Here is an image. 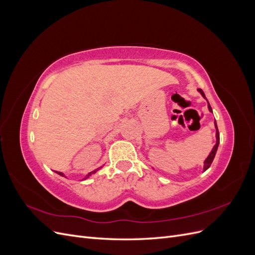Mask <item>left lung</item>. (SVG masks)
Masks as SVG:
<instances>
[{
	"mask_svg": "<svg viewBox=\"0 0 255 255\" xmlns=\"http://www.w3.org/2000/svg\"><path fill=\"white\" fill-rule=\"evenodd\" d=\"M198 91L200 92V94H201V96H202V97H203V98L206 100V101H207V99L205 98V95H204L203 90H202V89H198ZM207 107H208V111H210L211 113H213V110H212V107H211L210 103H208V101H207ZM214 125H215V128H216V143H215V145L213 146V149H212L211 153L208 154V156H207V157L205 158V160H204V163H203V172H204L205 170H207V169L210 168L211 164L213 163L214 157H215V155H216V152H217L218 145H219V142H220L219 130H218V128H217V123H216V120H215V122H214Z\"/></svg>",
	"mask_w": 255,
	"mask_h": 255,
	"instance_id": "1",
	"label": "left lung"
}]
</instances>
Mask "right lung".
Segmentation results:
<instances>
[{
  "instance_id": "add662e5",
  "label": "right lung",
  "mask_w": 255,
  "mask_h": 255,
  "mask_svg": "<svg viewBox=\"0 0 255 255\" xmlns=\"http://www.w3.org/2000/svg\"><path fill=\"white\" fill-rule=\"evenodd\" d=\"M101 168H102V166H101V167H99L98 169H96V170H94V171H91V172H89L88 174H86V175H85V176H84V179H83V180H86V179H88V177H89V176H91L92 174H95V173H96V172H97L98 170H100V169H101ZM55 172H56L57 174L61 175V176H66V175H65V174H64L63 172H59V171H55Z\"/></svg>"
}]
</instances>
